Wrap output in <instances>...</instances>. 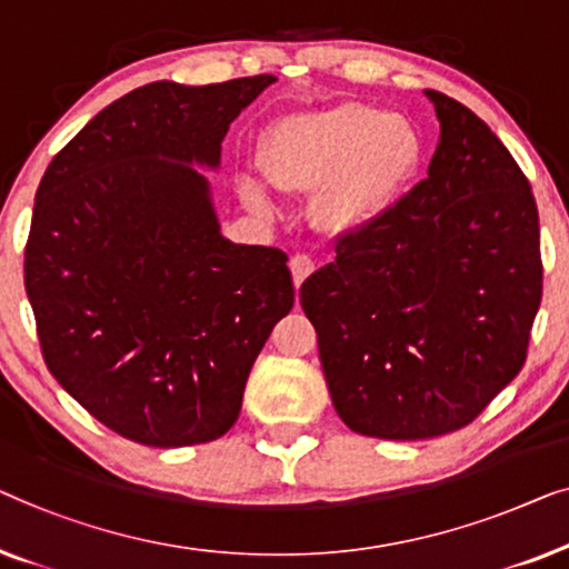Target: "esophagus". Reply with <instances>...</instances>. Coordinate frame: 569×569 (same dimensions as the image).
I'll use <instances>...</instances> for the list:
<instances>
[{
	"instance_id": "34e87169",
	"label": "esophagus",
	"mask_w": 569,
	"mask_h": 569,
	"mask_svg": "<svg viewBox=\"0 0 569 569\" xmlns=\"http://www.w3.org/2000/svg\"><path fill=\"white\" fill-rule=\"evenodd\" d=\"M315 273V260L309 254H293L291 258V276H293V286L299 288L307 278Z\"/></svg>"
}]
</instances>
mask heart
<instances>
[{
  "label": "heart",
  "instance_id": "b5f03b06",
  "mask_svg": "<svg viewBox=\"0 0 569 569\" xmlns=\"http://www.w3.org/2000/svg\"><path fill=\"white\" fill-rule=\"evenodd\" d=\"M422 159V139L407 118L363 102H340L278 118L262 147V170L278 190H319V216L330 227H356L395 201ZM258 211L266 186L242 182Z\"/></svg>",
  "mask_w": 569,
  "mask_h": 569
}]
</instances>
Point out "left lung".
<instances>
[{
    "mask_svg": "<svg viewBox=\"0 0 569 569\" xmlns=\"http://www.w3.org/2000/svg\"><path fill=\"white\" fill-rule=\"evenodd\" d=\"M426 94L441 121L428 178L299 291L340 420L383 441L469 426L523 368L541 303L526 174L482 118Z\"/></svg>",
    "mask_w": 569,
    "mask_h": 569,
    "instance_id": "left-lung-1",
    "label": "left lung"
}]
</instances>
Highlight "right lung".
Here are the masks:
<instances>
[{
    "instance_id": "add662e5",
    "label": "right lung",
    "mask_w": 569,
    "mask_h": 569,
    "mask_svg": "<svg viewBox=\"0 0 569 569\" xmlns=\"http://www.w3.org/2000/svg\"><path fill=\"white\" fill-rule=\"evenodd\" d=\"M276 82H151L48 164L26 291L53 379L128 441L180 448L234 426L254 358L293 307L286 252L221 237L211 186L229 123Z\"/></svg>"
}]
</instances>
